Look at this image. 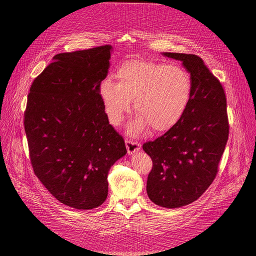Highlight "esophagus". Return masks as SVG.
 Masks as SVG:
<instances>
[{"label":"esophagus","instance_id":"obj_1","mask_svg":"<svg viewBox=\"0 0 256 256\" xmlns=\"http://www.w3.org/2000/svg\"><path fill=\"white\" fill-rule=\"evenodd\" d=\"M125 144H126V148H127V150H128L129 154H132L136 152L137 150H140V146H141V145L138 142L133 141L131 139H126Z\"/></svg>","mask_w":256,"mask_h":256}]
</instances>
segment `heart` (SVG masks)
Here are the masks:
<instances>
[{"label":"heart","mask_w":256,"mask_h":256,"mask_svg":"<svg viewBox=\"0 0 256 256\" xmlns=\"http://www.w3.org/2000/svg\"><path fill=\"white\" fill-rule=\"evenodd\" d=\"M117 82L110 78L100 86V96L111 123L119 124L131 110V100L139 117L130 132L140 133L146 126L162 133L182 117L192 96V80L182 66L162 62L132 60L116 73Z\"/></svg>","instance_id":"obj_1"}]
</instances>
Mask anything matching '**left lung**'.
Wrapping results in <instances>:
<instances>
[{
  "label": "left lung",
  "mask_w": 256,
  "mask_h": 256,
  "mask_svg": "<svg viewBox=\"0 0 256 256\" xmlns=\"http://www.w3.org/2000/svg\"><path fill=\"white\" fill-rule=\"evenodd\" d=\"M182 61L192 96L180 120L143 144L152 160L146 193L156 205L178 208L197 200L214 182L228 138L226 100L219 80L197 55L164 52Z\"/></svg>",
  "instance_id": "8db88e82"
}]
</instances>
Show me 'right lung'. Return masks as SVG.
<instances>
[{"instance_id":"1","label":"right lung","mask_w":256,"mask_h":256,"mask_svg":"<svg viewBox=\"0 0 256 256\" xmlns=\"http://www.w3.org/2000/svg\"><path fill=\"white\" fill-rule=\"evenodd\" d=\"M110 50L102 45L55 55L34 78L24 111L34 174L57 200L78 210L106 201L110 168L127 152L100 96Z\"/></svg>"}]
</instances>
